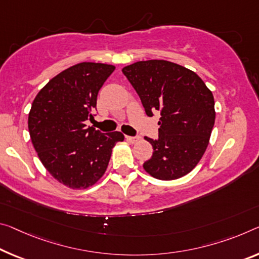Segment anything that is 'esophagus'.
Here are the masks:
<instances>
[{
  "instance_id": "obj_1",
  "label": "esophagus",
  "mask_w": 259,
  "mask_h": 259,
  "mask_svg": "<svg viewBox=\"0 0 259 259\" xmlns=\"http://www.w3.org/2000/svg\"><path fill=\"white\" fill-rule=\"evenodd\" d=\"M125 138H126V141L130 143H136L139 139V137H133V136H125Z\"/></svg>"
}]
</instances>
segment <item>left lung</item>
Returning a JSON list of instances; mask_svg holds the SVG:
<instances>
[{"label":"left lung","instance_id":"left-lung-1","mask_svg":"<svg viewBox=\"0 0 259 259\" xmlns=\"http://www.w3.org/2000/svg\"><path fill=\"white\" fill-rule=\"evenodd\" d=\"M122 72L141 98L147 116L158 110L159 138L144 169L159 180H176L196 167L214 125V98L197 73L165 60L139 61Z\"/></svg>","mask_w":259,"mask_h":259}]
</instances>
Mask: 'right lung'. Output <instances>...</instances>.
Wrapping results in <instances>:
<instances>
[{
  "label": "right lung",
  "mask_w": 259,
  "mask_h": 259,
  "mask_svg": "<svg viewBox=\"0 0 259 259\" xmlns=\"http://www.w3.org/2000/svg\"><path fill=\"white\" fill-rule=\"evenodd\" d=\"M114 65L81 62L60 72L40 90L28 114L32 144L45 168L72 189L93 186L107 169L120 131L101 134L92 120L98 92Z\"/></svg>",
  "instance_id": "1"
}]
</instances>
